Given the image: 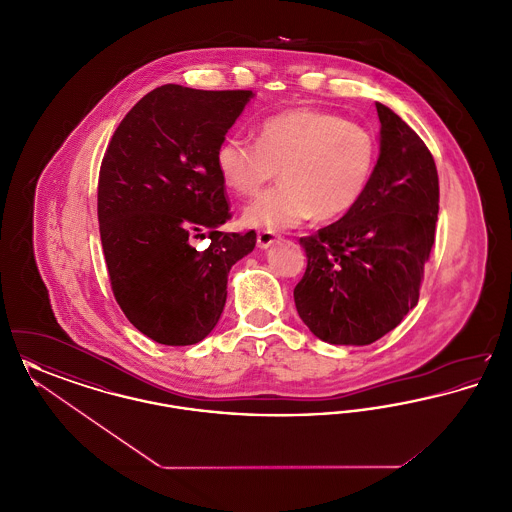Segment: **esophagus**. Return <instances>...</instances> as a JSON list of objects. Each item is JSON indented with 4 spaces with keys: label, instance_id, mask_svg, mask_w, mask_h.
Instances as JSON below:
<instances>
[{
    "label": "esophagus",
    "instance_id": "34e87169",
    "mask_svg": "<svg viewBox=\"0 0 512 512\" xmlns=\"http://www.w3.org/2000/svg\"><path fill=\"white\" fill-rule=\"evenodd\" d=\"M278 240H280V236H276L274 232L263 230V232L257 234V247H259V249H268L270 245L276 244Z\"/></svg>",
    "mask_w": 512,
    "mask_h": 512
}]
</instances>
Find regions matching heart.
I'll list each match as a JSON object with an SVG mask.
<instances>
[{
    "label": "heart",
    "instance_id": "b5f03b06",
    "mask_svg": "<svg viewBox=\"0 0 512 512\" xmlns=\"http://www.w3.org/2000/svg\"><path fill=\"white\" fill-rule=\"evenodd\" d=\"M372 130L336 113L299 107L267 117L257 144L226 136L215 151L222 184L240 197L259 194L278 171L282 184L244 211L242 222L268 232L303 220L340 219L359 205L378 167Z\"/></svg>",
    "mask_w": 512,
    "mask_h": 512
}]
</instances>
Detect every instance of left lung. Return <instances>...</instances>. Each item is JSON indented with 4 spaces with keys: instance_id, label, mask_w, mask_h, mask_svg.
Returning a JSON list of instances; mask_svg holds the SVG:
<instances>
[{
    "instance_id": "obj_1",
    "label": "left lung",
    "mask_w": 512,
    "mask_h": 512,
    "mask_svg": "<svg viewBox=\"0 0 512 512\" xmlns=\"http://www.w3.org/2000/svg\"><path fill=\"white\" fill-rule=\"evenodd\" d=\"M380 157L355 209L301 238L307 268L295 309L318 340L368 345L416 307L434 245L439 182L413 128L376 101Z\"/></svg>"
}]
</instances>
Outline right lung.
Here are the masks:
<instances>
[{
    "mask_svg": "<svg viewBox=\"0 0 512 512\" xmlns=\"http://www.w3.org/2000/svg\"><path fill=\"white\" fill-rule=\"evenodd\" d=\"M251 90L165 84L140 99L101 163L99 234L122 313L163 345H192L217 326L232 265L257 236L220 232L230 219L215 151ZM197 237L212 244L199 252Z\"/></svg>",
    "mask_w": 512,
    "mask_h": 512,
    "instance_id": "right-lung-1",
    "label": "right lung"
}]
</instances>
